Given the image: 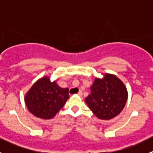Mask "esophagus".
Listing matches in <instances>:
<instances>
[{"mask_svg": "<svg viewBox=\"0 0 153 153\" xmlns=\"http://www.w3.org/2000/svg\"><path fill=\"white\" fill-rule=\"evenodd\" d=\"M78 95H79V96H80V97H81V96H82V95H83V92H82V91H81V90H80V91H79V92H78Z\"/></svg>", "mask_w": 153, "mask_h": 153, "instance_id": "esophagus-1", "label": "esophagus"}]
</instances>
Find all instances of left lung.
Segmentation results:
<instances>
[{
	"label": "left lung",
	"instance_id": "left-lung-1",
	"mask_svg": "<svg viewBox=\"0 0 153 153\" xmlns=\"http://www.w3.org/2000/svg\"><path fill=\"white\" fill-rule=\"evenodd\" d=\"M90 89L85 101L100 119L109 120L117 116L127 101V89L115 75L106 73L102 79L96 78Z\"/></svg>",
	"mask_w": 153,
	"mask_h": 153
}]
</instances>
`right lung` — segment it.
<instances>
[{
    "label": "right lung",
    "mask_w": 153,
    "mask_h": 153,
    "mask_svg": "<svg viewBox=\"0 0 153 153\" xmlns=\"http://www.w3.org/2000/svg\"><path fill=\"white\" fill-rule=\"evenodd\" d=\"M69 98V89L61 88L56 81L44 76L36 81L25 95L29 111L38 118L51 119Z\"/></svg>",
    "instance_id": "right-lung-1"
}]
</instances>
